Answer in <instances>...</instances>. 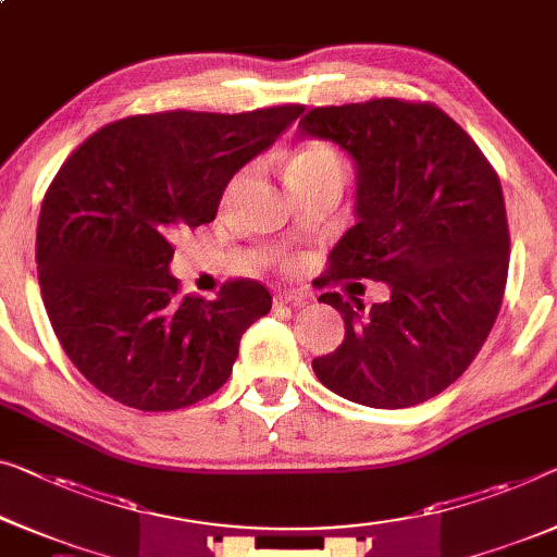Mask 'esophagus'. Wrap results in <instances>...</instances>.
I'll list each match as a JSON object with an SVG mask.
<instances>
[{"label": "esophagus", "instance_id": "obj_1", "mask_svg": "<svg viewBox=\"0 0 557 557\" xmlns=\"http://www.w3.org/2000/svg\"><path fill=\"white\" fill-rule=\"evenodd\" d=\"M307 295L305 289H297V287H280L275 293V302L280 305H302L307 302Z\"/></svg>", "mask_w": 557, "mask_h": 557}]
</instances>
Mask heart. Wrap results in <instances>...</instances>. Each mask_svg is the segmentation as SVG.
I'll return each mask as SVG.
<instances>
[{"label":"heart","mask_w":557,"mask_h":557,"mask_svg":"<svg viewBox=\"0 0 557 557\" xmlns=\"http://www.w3.org/2000/svg\"><path fill=\"white\" fill-rule=\"evenodd\" d=\"M343 172V162H339V154L330 145L322 143H305L295 149L293 160H289L287 174L295 172Z\"/></svg>","instance_id":"1"}]
</instances>
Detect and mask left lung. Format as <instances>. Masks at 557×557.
Returning <instances> with one entry per match:
<instances>
[{"mask_svg":"<svg viewBox=\"0 0 557 557\" xmlns=\"http://www.w3.org/2000/svg\"><path fill=\"white\" fill-rule=\"evenodd\" d=\"M302 137L355 162V218L322 285L385 282L370 310L320 295L345 320L335 352L312 360L322 385L368 408H412L453 385L491 335L510 262L503 187L458 122L435 104L370 99L314 107Z\"/></svg>","mask_w":557,"mask_h":557,"instance_id":"left-lung-1","label":"left lung"}]
</instances>
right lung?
Segmentation results:
<instances>
[{
  "label": "right lung",
  "mask_w": 557,
  "mask_h": 557,
  "mask_svg": "<svg viewBox=\"0 0 557 557\" xmlns=\"http://www.w3.org/2000/svg\"><path fill=\"white\" fill-rule=\"evenodd\" d=\"M305 112H157L85 139L41 202V300L66 358L99 393L145 412L180 410L227 383L270 289L230 280L214 300L180 295L172 239L214 220L237 170Z\"/></svg>",
  "instance_id": "1"
}]
</instances>
